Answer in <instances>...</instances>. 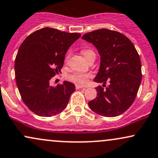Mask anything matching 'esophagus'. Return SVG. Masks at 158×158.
Here are the masks:
<instances>
[{
	"instance_id": "1",
	"label": "esophagus",
	"mask_w": 158,
	"mask_h": 158,
	"mask_svg": "<svg viewBox=\"0 0 158 158\" xmlns=\"http://www.w3.org/2000/svg\"><path fill=\"white\" fill-rule=\"evenodd\" d=\"M84 87L82 85H76V89H81Z\"/></svg>"
}]
</instances>
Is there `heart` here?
Instances as JSON below:
<instances>
[{
    "mask_svg": "<svg viewBox=\"0 0 158 158\" xmlns=\"http://www.w3.org/2000/svg\"><path fill=\"white\" fill-rule=\"evenodd\" d=\"M81 54H83V56H85L86 60H87V59L92 56V55H96L95 54L94 51H93L92 49L90 48L83 49V50L81 51ZM68 55L66 56V60H68ZM90 77L91 75L90 73H83V72H76V73H73L68 76V79H69V81H71V82H73L74 84L83 85L86 84L87 81H88L89 78Z\"/></svg>",
    "mask_w": 158,
    "mask_h": 158,
    "instance_id": "obj_1",
    "label": "heart"
}]
</instances>
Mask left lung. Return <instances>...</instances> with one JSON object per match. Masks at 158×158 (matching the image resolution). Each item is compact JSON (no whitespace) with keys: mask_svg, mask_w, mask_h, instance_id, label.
I'll return each instance as SVG.
<instances>
[{"mask_svg":"<svg viewBox=\"0 0 158 158\" xmlns=\"http://www.w3.org/2000/svg\"><path fill=\"white\" fill-rule=\"evenodd\" d=\"M81 38L98 51L100 68L94 81L106 87H96L98 96L88 102L89 107L102 116H118L130 108L139 89L142 73L138 51L126 36L107 28L89 32Z\"/></svg>","mask_w":158,"mask_h":158,"instance_id":"8db88e82","label":"left lung"}]
</instances>
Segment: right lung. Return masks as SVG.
<instances>
[{
	"label": "right lung",
	"mask_w": 158,
	"mask_h": 158,
	"mask_svg": "<svg viewBox=\"0 0 158 158\" xmlns=\"http://www.w3.org/2000/svg\"><path fill=\"white\" fill-rule=\"evenodd\" d=\"M80 36L47 27L31 33L20 45L15 62L17 86L36 115L51 117L67 106L75 85L64 81L52 87L50 80L60 72L68 49Z\"/></svg>",
	"instance_id": "1"
}]
</instances>
